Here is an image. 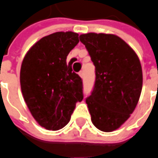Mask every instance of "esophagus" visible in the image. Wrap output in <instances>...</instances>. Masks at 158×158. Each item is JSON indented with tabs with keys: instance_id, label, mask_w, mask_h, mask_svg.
<instances>
[{
	"instance_id": "obj_1",
	"label": "esophagus",
	"mask_w": 158,
	"mask_h": 158,
	"mask_svg": "<svg viewBox=\"0 0 158 158\" xmlns=\"http://www.w3.org/2000/svg\"><path fill=\"white\" fill-rule=\"evenodd\" d=\"M79 75L80 76V77H81V78H83V77L85 76V72H84V71H80V72L79 73Z\"/></svg>"
}]
</instances>
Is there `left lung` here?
Returning a JSON list of instances; mask_svg holds the SVG:
<instances>
[{
    "label": "left lung",
    "instance_id": "1",
    "mask_svg": "<svg viewBox=\"0 0 158 158\" xmlns=\"http://www.w3.org/2000/svg\"><path fill=\"white\" fill-rule=\"evenodd\" d=\"M95 66V82L85 99L94 125L112 132L128 120L143 87L141 63L133 49L119 36L87 33L79 35Z\"/></svg>",
    "mask_w": 158,
    "mask_h": 158
}]
</instances>
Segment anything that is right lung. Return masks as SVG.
<instances>
[{"label": "right lung", "instance_id": "obj_1", "mask_svg": "<svg viewBox=\"0 0 158 158\" xmlns=\"http://www.w3.org/2000/svg\"><path fill=\"white\" fill-rule=\"evenodd\" d=\"M79 34L56 32L36 42L27 52L20 72L21 89L32 116L48 130L69 123L77 102L83 100V82L73 72L69 52Z\"/></svg>", "mask_w": 158, "mask_h": 158}]
</instances>
